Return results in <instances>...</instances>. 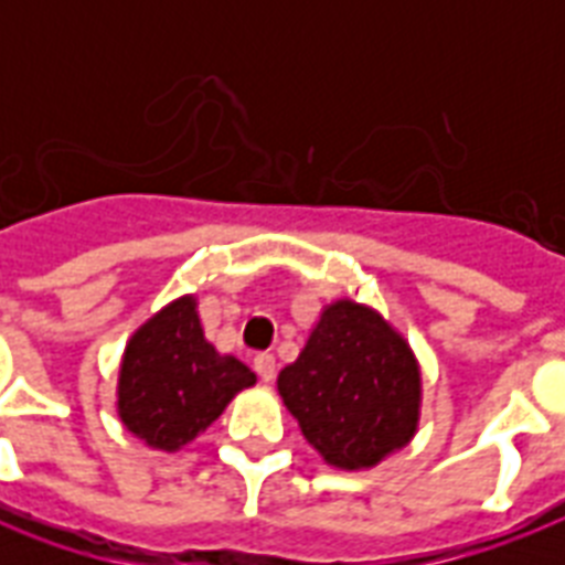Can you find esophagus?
Listing matches in <instances>:
<instances>
[{
    "instance_id": "obj_1",
    "label": "esophagus",
    "mask_w": 565,
    "mask_h": 565,
    "mask_svg": "<svg viewBox=\"0 0 565 565\" xmlns=\"http://www.w3.org/2000/svg\"><path fill=\"white\" fill-rule=\"evenodd\" d=\"M255 372L260 375V381H266V384H269V381L275 377V358H273V354H257Z\"/></svg>"
}]
</instances>
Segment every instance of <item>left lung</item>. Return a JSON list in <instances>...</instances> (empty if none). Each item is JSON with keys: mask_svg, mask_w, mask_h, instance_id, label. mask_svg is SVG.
Masks as SVG:
<instances>
[{"mask_svg": "<svg viewBox=\"0 0 565 565\" xmlns=\"http://www.w3.org/2000/svg\"><path fill=\"white\" fill-rule=\"evenodd\" d=\"M278 395L328 466L361 472L407 446L419 428V361L375 308L337 299L281 370Z\"/></svg>", "mask_w": 565, "mask_h": 565, "instance_id": "obj_1", "label": "left lung"}]
</instances>
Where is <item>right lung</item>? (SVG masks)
<instances>
[{"label":"right lung","instance_id":"add662e5","mask_svg":"<svg viewBox=\"0 0 565 565\" xmlns=\"http://www.w3.org/2000/svg\"><path fill=\"white\" fill-rule=\"evenodd\" d=\"M195 296H181L128 340L117 381V413L137 439L179 451L220 419L255 372L204 340Z\"/></svg>","mask_w":565,"mask_h":565}]
</instances>
